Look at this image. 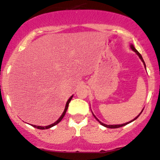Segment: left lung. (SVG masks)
Returning <instances> with one entry per match:
<instances>
[{"instance_id":"8db88e82","label":"left lung","mask_w":160,"mask_h":160,"mask_svg":"<svg viewBox=\"0 0 160 160\" xmlns=\"http://www.w3.org/2000/svg\"><path fill=\"white\" fill-rule=\"evenodd\" d=\"M130 48H131V49H132V50H133V51H135V52H136V53H137V54L138 55V56H139V58L141 59V60H142V63H143V64H144V66H145V67H146V64H145V62H144L143 59H142V56H141V54H140V53H139V52H138V51H137V50H136V48H134V47H133V45H132V44H131V45H130ZM142 111H141V112H140V113H139V115H138V116H137V117H136V118H134V119H133V120H132L129 121V122H126V123H123V124H120V125H107V124H104V123H102V122H100V120H98V119H97V117H95V116H94V114H93V115L94 116V117H95V118H96V119H97V120L99 121V122H100V124H101V125H102V126H103V127H107V128H110V129H115V128H119V127H123V126L127 125V124H128V123H129V122H132V121H134V120H137V119L138 118V117H139V115H140V114H141V113H142Z\"/></svg>"}]
</instances>
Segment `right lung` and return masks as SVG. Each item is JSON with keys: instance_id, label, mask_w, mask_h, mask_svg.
I'll use <instances>...</instances> for the list:
<instances>
[{"instance_id": "add662e5", "label": "right lung", "mask_w": 160, "mask_h": 160, "mask_svg": "<svg viewBox=\"0 0 160 160\" xmlns=\"http://www.w3.org/2000/svg\"><path fill=\"white\" fill-rule=\"evenodd\" d=\"M72 98H73V96H71V97H70V98H69V100H67V103H66V107H65V109H64V111H63V113H62V115L60 116V118H59L58 120L56 121V122H53V123H52V124H50V125H49V126H47V127H40V126L31 125L32 127H35V128H37V129H49V128H51V127H53V126L57 125V124L59 123V122H60V121H61L62 119H63V117H64V116H65V113H66V112H67V108H68L69 102H70V100H72Z\"/></svg>"}]
</instances>
